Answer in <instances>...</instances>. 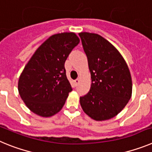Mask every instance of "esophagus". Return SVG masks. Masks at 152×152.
<instances>
[{
  "label": "esophagus",
  "instance_id": "obj_1",
  "mask_svg": "<svg viewBox=\"0 0 152 152\" xmlns=\"http://www.w3.org/2000/svg\"><path fill=\"white\" fill-rule=\"evenodd\" d=\"M79 82H80V79H79V78H77L76 80H75V84H76V85H77V84H79Z\"/></svg>",
  "mask_w": 152,
  "mask_h": 152
}]
</instances>
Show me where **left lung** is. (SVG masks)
<instances>
[{
	"mask_svg": "<svg viewBox=\"0 0 152 152\" xmlns=\"http://www.w3.org/2000/svg\"><path fill=\"white\" fill-rule=\"evenodd\" d=\"M91 75L89 92L80 97L87 115L96 121L116 116L132 96V77L119 51L100 35L80 33Z\"/></svg>",
	"mask_w": 152,
	"mask_h": 152,
	"instance_id": "8db88e82",
	"label": "left lung"
}]
</instances>
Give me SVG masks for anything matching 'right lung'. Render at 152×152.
<instances>
[{"label": "right lung", "instance_id": "add662e5", "mask_svg": "<svg viewBox=\"0 0 152 152\" xmlns=\"http://www.w3.org/2000/svg\"><path fill=\"white\" fill-rule=\"evenodd\" d=\"M79 42L75 33L52 35L31 57L20 76L18 91L32 112L50 117L61 110L72 91L64 62Z\"/></svg>", "mask_w": 152, "mask_h": 152}]
</instances>
